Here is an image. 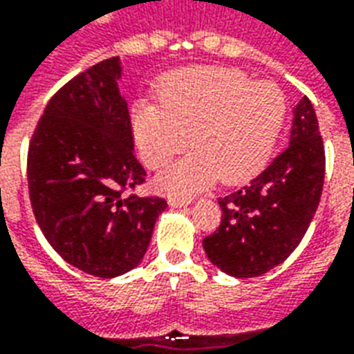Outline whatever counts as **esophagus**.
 I'll return each instance as SVG.
<instances>
[{"label": "esophagus", "mask_w": 354, "mask_h": 354, "mask_svg": "<svg viewBox=\"0 0 354 354\" xmlns=\"http://www.w3.org/2000/svg\"><path fill=\"white\" fill-rule=\"evenodd\" d=\"M169 204H171L172 207H185L191 204V198H180V196H172V198H169Z\"/></svg>", "instance_id": "obj_1"}]
</instances>
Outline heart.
Listing matches in <instances>:
<instances>
[{
	"mask_svg": "<svg viewBox=\"0 0 354 354\" xmlns=\"http://www.w3.org/2000/svg\"><path fill=\"white\" fill-rule=\"evenodd\" d=\"M159 100L135 102L131 128L152 169L165 167L189 142L196 147L159 178V185L176 195H191L217 178L239 183L258 174L288 111L277 83L252 81L225 66L172 72L159 85Z\"/></svg>",
	"mask_w": 354,
	"mask_h": 354,
	"instance_id": "b5f03b06",
	"label": "heart"
}]
</instances>
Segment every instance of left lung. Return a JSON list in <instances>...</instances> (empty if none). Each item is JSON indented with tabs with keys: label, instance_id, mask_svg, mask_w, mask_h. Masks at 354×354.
<instances>
[{
	"label": "left lung",
	"instance_id": "8db88e82",
	"mask_svg": "<svg viewBox=\"0 0 354 354\" xmlns=\"http://www.w3.org/2000/svg\"><path fill=\"white\" fill-rule=\"evenodd\" d=\"M325 147L314 105L299 100L290 147L245 187L219 198L221 225L202 239L213 266L237 279L271 271L299 247L319 206Z\"/></svg>",
	"mask_w": 354,
	"mask_h": 354
}]
</instances>
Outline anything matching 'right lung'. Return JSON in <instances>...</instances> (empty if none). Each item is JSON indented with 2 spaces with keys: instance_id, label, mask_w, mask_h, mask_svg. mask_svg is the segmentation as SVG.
<instances>
[{
  "instance_id": "add662e5",
  "label": "right lung",
  "mask_w": 354,
  "mask_h": 354,
  "mask_svg": "<svg viewBox=\"0 0 354 354\" xmlns=\"http://www.w3.org/2000/svg\"><path fill=\"white\" fill-rule=\"evenodd\" d=\"M120 72L111 57L64 83L44 107L27 152L40 230L64 261L100 279L128 273L142 260L167 207L161 196L133 193L147 171L133 153Z\"/></svg>"
}]
</instances>
